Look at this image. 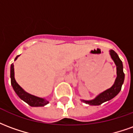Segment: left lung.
<instances>
[{
    "label": "left lung",
    "mask_w": 133,
    "mask_h": 133,
    "mask_svg": "<svg viewBox=\"0 0 133 133\" xmlns=\"http://www.w3.org/2000/svg\"><path fill=\"white\" fill-rule=\"evenodd\" d=\"M110 55L111 56L112 59L114 61L115 64L116 65V68H117V78L115 81L114 84L112 85V86L110 88L106 90L104 92H101L93 100H82L83 102L85 103L86 104H88L90 105H100L102 103L115 98L121 90V88H122L124 79H125V74L123 72V63L119 58V56L113 50H110Z\"/></svg>",
    "instance_id": "left-lung-1"
}]
</instances>
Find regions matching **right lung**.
I'll return each mask as SVG.
<instances>
[{
	"label": "right lung",
	"mask_w": 133,
	"mask_h": 133,
	"mask_svg": "<svg viewBox=\"0 0 133 133\" xmlns=\"http://www.w3.org/2000/svg\"><path fill=\"white\" fill-rule=\"evenodd\" d=\"M19 55L16 56L15 61L17 60V58ZM10 79H11V85L13 86V88L16 93L18 95L19 98L23 100L24 102L28 103L29 105L32 107H43L47 105L49 103L48 101L44 98H39L35 95H33L25 92L21 87L17 83L15 77H14V65L13 64H11L10 65Z\"/></svg>",
	"instance_id": "right-lung-1"
}]
</instances>
